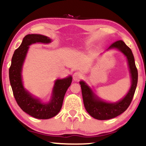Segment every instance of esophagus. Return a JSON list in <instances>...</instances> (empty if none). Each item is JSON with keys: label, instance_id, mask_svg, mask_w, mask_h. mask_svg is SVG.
I'll list each match as a JSON object with an SVG mask.
<instances>
[{"label": "esophagus", "instance_id": "esophagus-1", "mask_svg": "<svg viewBox=\"0 0 146 146\" xmlns=\"http://www.w3.org/2000/svg\"><path fill=\"white\" fill-rule=\"evenodd\" d=\"M72 76H73L74 80H80V79L81 78V77H82L81 74H80L79 73V72H75L73 74Z\"/></svg>", "mask_w": 146, "mask_h": 146}]
</instances>
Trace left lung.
<instances>
[{
  "label": "left lung",
  "mask_w": 146,
  "mask_h": 146,
  "mask_svg": "<svg viewBox=\"0 0 146 146\" xmlns=\"http://www.w3.org/2000/svg\"><path fill=\"white\" fill-rule=\"evenodd\" d=\"M112 48L119 49L127 57L132 78V84L127 95L123 100L117 103L111 104L100 100L84 82H80L84 108L91 116L98 120L111 119L123 113L128 108L132 102L137 84V69L135 64L134 56L131 48L121 40L113 42L108 48Z\"/></svg>",
  "instance_id": "left-lung-1"
}]
</instances>
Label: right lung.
<instances>
[{"label": "right lung", "mask_w": 146, "mask_h": 146, "mask_svg": "<svg viewBox=\"0 0 146 146\" xmlns=\"http://www.w3.org/2000/svg\"><path fill=\"white\" fill-rule=\"evenodd\" d=\"M51 39L40 35H28L23 38L21 45L14 52L9 68V80L14 98L23 111L38 119H48L56 116L62 107L64 95L71 84L72 78L57 80L50 103L42 104L30 95L23 87L21 68L29 45L36 42L48 43Z\"/></svg>", "instance_id": "add662e5"}]
</instances>
